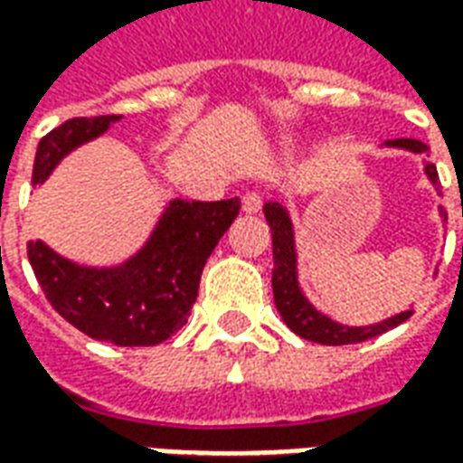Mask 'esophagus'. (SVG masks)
Here are the masks:
<instances>
[{"label":"esophagus","instance_id":"esophagus-1","mask_svg":"<svg viewBox=\"0 0 463 463\" xmlns=\"http://www.w3.org/2000/svg\"><path fill=\"white\" fill-rule=\"evenodd\" d=\"M262 208V198H260V193H245L242 195V211L245 213H260Z\"/></svg>","mask_w":463,"mask_h":463}]
</instances>
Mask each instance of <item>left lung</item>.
Returning a JSON list of instances; mask_svg holds the SVG:
<instances>
[{
    "mask_svg": "<svg viewBox=\"0 0 463 463\" xmlns=\"http://www.w3.org/2000/svg\"><path fill=\"white\" fill-rule=\"evenodd\" d=\"M384 146L392 148H404L411 153H427V146L414 138H397V141H387ZM427 178L434 185L439 183L437 165L427 163L424 165ZM265 218L270 225L272 232V295H275V307L280 312V317L285 325L290 327L295 335H300L302 340L320 342V345H354V342H364L377 337L382 332L397 327L402 322H407L414 310H404L389 317L377 325H367V327H347L340 322L330 320L327 315H322L320 310H315L310 300L302 295L300 282H298V252H295V232H292V221L288 211L282 208L280 203H265ZM439 215L447 221V211L439 205ZM461 218H463V203H461Z\"/></svg>",
    "mask_w": 463,
    "mask_h": 463,
    "instance_id": "1",
    "label": "left lung"
}]
</instances>
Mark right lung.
Here are the masks:
<instances>
[{
	"label": "right lung",
	"instance_id": "right-lung-1",
	"mask_svg": "<svg viewBox=\"0 0 463 463\" xmlns=\"http://www.w3.org/2000/svg\"><path fill=\"white\" fill-rule=\"evenodd\" d=\"M118 118H71L46 133L36 148L32 183L42 185L66 153L94 141ZM238 211V198L215 203L175 198L141 250L114 268L76 265L42 241L29 242L26 255L46 300L76 330L118 347H151L188 322L205 260Z\"/></svg>",
	"mask_w": 463,
	"mask_h": 463
}]
</instances>
